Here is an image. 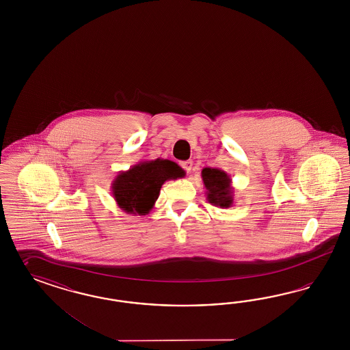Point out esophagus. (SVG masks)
<instances>
[{
  "label": "esophagus",
  "instance_id": "34e87169",
  "mask_svg": "<svg viewBox=\"0 0 350 350\" xmlns=\"http://www.w3.org/2000/svg\"><path fill=\"white\" fill-rule=\"evenodd\" d=\"M180 167H182L183 170H186L187 173H190L191 170H192V161H191V160H186V161H182V163H180Z\"/></svg>",
  "mask_w": 350,
  "mask_h": 350
}]
</instances>
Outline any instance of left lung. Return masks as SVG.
Instances as JSON below:
<instances>
[{
  "label": "left lung",
  "mask_w": 350,
  "mask_h": 350,
  "mask_svg": "<svg viewBox=\"0 0 350 350\" xmlns=\"http://www.w3.org/2000/svg\"><path fill=\"white\" fill-rule=\"evenodd\" d=\"M202 178L205 186L206 200L214 206L230 208L233 204V187L230 176L218 168H204Z\"/></svg>",
  "instance_id": "8db88e82"
}]
</instances>
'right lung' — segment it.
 Masks as SVG:
<instances>
[{
    "label": "right lung",
    "mask_w": 350,
    "mask_h": 350,
    "mask_svg": "<svg viewBox=\"0 0 350 350\" xmlns=\"http://www.w3.org/2000/svg\"><path fill=\"white\" fill-rule=\"evenodd\" d=\"M185 170L168 159L139 161L126 172H119L111 183L118 206L133 215H146L159 198L161 186L185 177Z\"/></svg>",
    "instance_id": "add662e5"
}]
</instances>
